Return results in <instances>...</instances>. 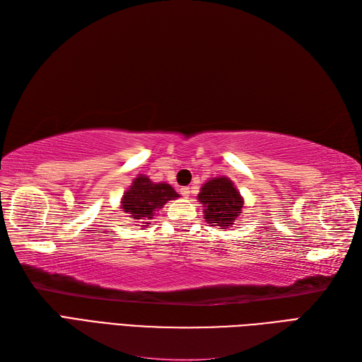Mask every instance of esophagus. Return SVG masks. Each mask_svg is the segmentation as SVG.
<instances>
[{"mask_svg":"<svg viewBox=\"0 0 362 362\" xmlns=\"http://www.w3.org/2000/svg\"><path fill=\"white\" fill-rule=\"evenodd\" d=\"M190 193H192L190 187H182V189H181V194L184 196V198H189Z\"/></svg>","mask_w":362,"mask_h":362,"instance_id":"1","label":"esophagus"}]
</instances>
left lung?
<instances>
[{
  "label": "left lung",
  "instance_id": "8db88e82",
  "mask_svg": "<svg viewBox=\"0 0 362 362\" xmlns=\"http://www.w3.org/2000/svg\"><path fill=\"white\" fill-rule=\"evenodd\" d=\"M199 202L205 206L204 218L221 229L231 228L242 214L245 201L235 189L234 182L226 177H217L206 181L198 194Z\"/></svg>",
  "mask_w": 362,
  "mask_h": 362
}]
</instances>
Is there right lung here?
I'll list each match as a JSON object with an SVG mask.
<instances>
[{
	"label": "right lung",
	"instance_id": "obj_1",
	"mask_svg": "<svg viewBox=\"0 0 362 362\" xmlns=\"http://www.w3.org/2000/svg\"><path fill=\"white\" fill-rule=\"evenodd\" d=\"M177 198L180 194L170 184L152 182L146 175H139L120 199V208L136 222L140 221V223H145L144 226H149L148 221L152 216L160 211L164 204Z\"/></svg>",
	"mask_w": 362,
	"mask_h": 362
}]
</instances>
